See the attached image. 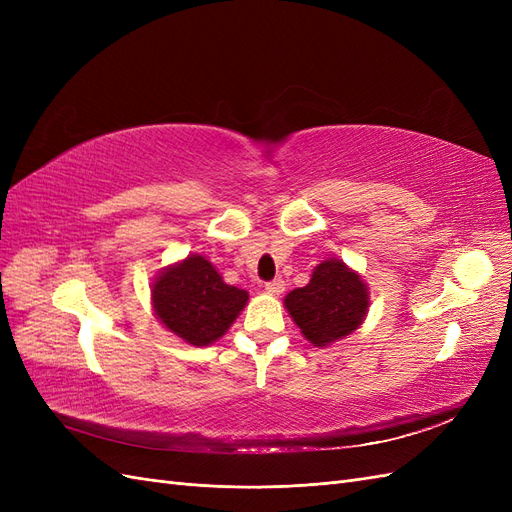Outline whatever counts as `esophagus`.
I'll list each match as a JSON object with an SVG mask.
<instances>
[{
  "label": "esophagus",
  "instance_id": "esophagus-1",
  "mask_svg": "<svg viewBox=\"0 0 512 512\" xmlns=\"http://www.w3.org/2000/svg\"><path fill=\"white\" fill-rule=\"evenodd\" d=\"M284 288H286L284 280H273V282H267V284H265V290H267L269 294H282Z\"/></svg>",
  "mask_w": 512,
  "mask_h": 512
}]
</instances>
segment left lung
<instances>
[{"instance_id": "obj_1", "label": "left lung", "mask_w": 512, "mask_h": 512, "mask_svg": "<svg viewBox=\"0 0 512 512\" xmlns=\"http://www.w3.org/2000/svg\"><path fill=\"white\" fill-rule=\"evenodd\" d=\"M284 305L307 342L322 348L361 327L369 292L359 273L331 258L320 262L307 286L288 292Z\"/></svg>"}]
</instances>
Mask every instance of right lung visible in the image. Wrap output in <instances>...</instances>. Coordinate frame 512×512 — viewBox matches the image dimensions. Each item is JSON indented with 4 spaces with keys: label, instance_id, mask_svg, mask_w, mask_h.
<instances>
[{
    "label": "right lung",
    "instance_id": "right-lung-1",
    "mask_svg": "<svg viewBox=\"0 0 512 512\" xmlns=\"http://www.w3.org/2000/svg\"><path fill=\"white\" fill-rule=\"evenodd\" d=\"M205 256L192 254L162 269L151 284V303L164 327L192 346H209L230 329L247 303Z\"/></svg>",
    "mask_w": 512,
    "mask_h": 512
}]
</instances>
